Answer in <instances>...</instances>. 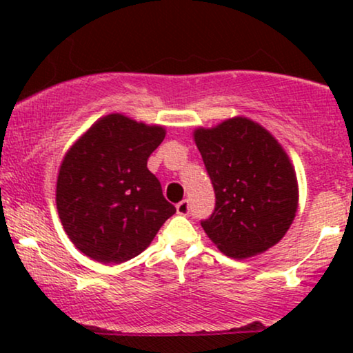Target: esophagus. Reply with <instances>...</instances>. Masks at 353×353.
Instances as JSON below:
<instances>
[{
    "mask_svg": "<svg viewBox=\"0 0 353 353\" xmlns=\"http://www.w3.org/2000/svg\"><path fill=\"white\" fill-rule=\"evenodd\" d=\"M176 212L180 215H188V214H190V201L185 199V201L178 202V204H176Z\"/></svg>",
    "mask_w": 353,
    "mask_h": 353,
    "instance_id": "obj_1",
    "label": "esophagus"
}]
</instances>
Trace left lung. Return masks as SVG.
<instances>
[{
	"label": "left lung",
	"mask_w": 353,
	"mask_h": 353,
	"mask_svg": "<svg viewBox=\"0 0 353 353\" xmlns=\"http://www.w3.org/2000/svg\"><path fill=\"white\" fill-rule=\"evenodd\" d=\"M192 138L215 190L202 228L220 252L249 259L273 248L296 219L299 185L288 152L267 128L236 115Z\"/></svg>",
	"instance_id": "1"
}]
</instances>
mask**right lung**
<instances>
[{"instance_id":"1","label":"right lung","mask_w":353,"mask_h":353,"mask_svg":"<svg viewBox=\"0 0 353 353\" xmlns=\"http://www.w3.org/2000/svg\"><path fill=\"white\" fill-rule=\"evenodd\" d=\"M165 133L162 125L114 112L67 149L56 181L57 214L86 257L104 265L137 257L176 212L148 170Z\"/></svg>"}]
</instances>
